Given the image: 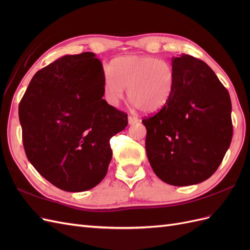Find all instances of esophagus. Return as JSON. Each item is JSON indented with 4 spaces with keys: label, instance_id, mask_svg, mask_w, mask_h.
I'll list each match as a JSON object with an SVG mask.
<instances>
[{
    "label": "esophagus",
    "instance_id": "1",
    "mask_svg": "<svg viewBox=\"0 0 250 250\" xmlns=\"http://www.w3.org/2000/svg\"><path fill=\"white\" fill-rule=\"evenodd\" d=\"M139 122V119L137 117H133V116H129L128 117V123H129L130 125H133V124H137Z\"/></svg>",
    "mask_w": 250,
    "mask_h": 250
}]
</instances>
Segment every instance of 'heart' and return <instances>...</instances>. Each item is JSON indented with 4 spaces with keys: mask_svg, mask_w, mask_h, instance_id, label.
<instances>
[{
    "mask_svg": "<svg viewBox=\"0 0 250 250\" xmlns=\"http://www.w3.org/2000/svg\"><path fill=\"white\" fill-rule=\"evenodd\" d=\"M110 73L103 77V95L111 105L124 98L144 112L155 113L168 104L174 88L172 65L151 56L127 55L118 57L109 65Z\"/></svg>",
    "mask_w": 250,
    "mask_h": 250,
    "instance_id": "b5f03b06",
    "label": "heart"
}]
</instances>
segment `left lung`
Segmentation results:
<instances>
[{"instance_id": "obj_1", "label": "left lung", "mask_w": 250, "mask_h": 250, "mask_svg": "<svg viewBox=\"0 0 250 250\" xmlns=\"http://www.w3.org/2000/svg\"><path fill=\"white\" fill-rule=\"evenodd\" d=\"M174 88L168 104L142 122L156 176L172 186L197 185L222 163L232 139L230 97L210 67L183 54L172 58Z\"/></svg>"}]
</instances>
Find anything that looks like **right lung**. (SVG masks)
<instances>
[{
  "label": "right lung",
  "mask_w": 250,
  "mask_h": 250,
  "mask_svg": "<svg viewBox=\"0 0 250 250\" xmlns=\"http://www.w3.org/2000/svg\"><path fill=\"white\" fill-rule=\"evenodd\" d=\"M103 77L94 53L66 55L37 72L20 102L27 158L60 190L99 185L111 161L109 140L128 124L127 113L102 99Z\"/></svg>",
  "instance_id": "obj_1"
}]
</instances>
